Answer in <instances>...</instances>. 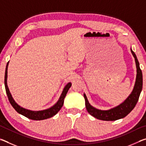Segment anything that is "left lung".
Here are the masks:
<instances>
[{
  "label": "left lung",
  "instance_id": "left-lung-1",
  "mask_svg": "<svg viewBox=\"0 0 146 146\" xmlns=\"http://www.w3.org/2000/svg\"><path fill=\"white\" fill-rule=\"evenodd\" d=\"M133 56L135 59L136 66H137V78L135 84V87L132 93L129 96L126 100L117 107L113 108L111 110L108 111H102L97 110L89 104L86 95L84 97L86 101V108L88 112L93 117L97 118V119L106 120V121H113L117 120L120 118L126 117L129 113L134 109L136 104L139 98L140 93L142 89V73L139 66V62L137 58L135 53L131 49Z\"/></svg>",
  "mask_w": 146,
  "mask_h": 146
}]
</instances>
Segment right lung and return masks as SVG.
Listing matches in <instances>:
<instances>
[{
	"label": "right lung",
	"instance_id": "obj_1",
	"mask_svg": "<svg viewBox=\"0 0 146 146\" xmlns=\"http://www.w3.org/2000/svg\"><path fill=\"white\" fill-rule=\"evenodd\" d=\"M8 62L7 64L6 68V71H5V76H4V84H5V88H6V91L7 93V95H8V99L9 102L13 106V108L17 112L20 114L23 115L25 116L26 117L29 118V119L34 120H44L47 119V118L52 117L53 116L55 115L56 113H57L59 110H60L61 108L62 107L63 104H64V98H65L66 94H67L69 89L70 88L71 86V83H68L67 85L65 86L64 90L62 91V93L60 96V98L55 105H54L53 107L51 108L48 109V110H43V111H30L26 110V109L21 108V106H19L15 102L14 100L12 98L10 93H9V89L8 88V86H7V73H8Z\"/></svg>",
	"mask_w": 146,
	"mask_h": 146
}]
</instances>
